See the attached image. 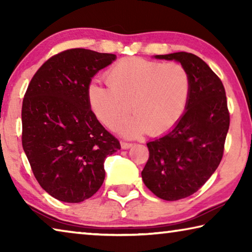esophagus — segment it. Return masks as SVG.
I'll list each match as a JSON object with an SVG mask.
<instances>
[{
  "label": "esophagus",
  "mask_w": 252,
  "mask_h": 252,
  "mask_svg": "<svg viewBox=\"0 0 252 252\" xmlns=\"http://www.w3.org/2000/svg\"><path fill=\"white\" fill-rule=\"evenodd\" d=\"M132 146H133V144H132V143H129V142H121V147H122V149H129V148H131Z\"/></svg>",
  "instance_id": "34e87169"
}]
</instances>
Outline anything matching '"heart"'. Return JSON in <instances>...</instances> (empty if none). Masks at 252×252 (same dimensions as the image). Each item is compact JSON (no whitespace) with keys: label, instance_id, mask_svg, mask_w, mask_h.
Returning <instances> with one entry per match:
<instances>
[{"label":"heart","instance_id":"obj_1","mask_svg":"<svg viewBox=\"0 0 252 252\" xmlns=\"http://www.w3.org/2000/svg\"><path fill=\"white\" fill-rule=\"evenodd\" d=\"M109 88L93 83L89 88L91 109L111 130L120 126L130 112L134 116L121 127L126 136L148 131L159 135L180 120L191 92L189 72L179 63H162L142 58H125L105 73Z\"/></svg>","mask_w":252,"mask_h":252}]
</instances>
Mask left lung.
Listing matches in <instances>:
<instances>
[{"label": "left lung", "mask_w": 252, "mask_h": 252, "mask_svg": "<svg viewBox=\"0 0 252 252\" xmlns=\"http://www.w3.org/2000/svg\"><path fill=\"white\" fill-rule=\"evenodd\" d=\"M155 58L180 62L191 80L185 113L171 131L147 143L149 159L141 172L151 192L176 201L197 192L218 168L230 116L223 84L203 60L188 52Z\"/></svg>", "instance_id": "1"}]
</instances>
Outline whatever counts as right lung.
<instances>
[{"label":"right lung","mask_w":252,"mask_h":252,"mask_svg":"<svg viewBox=\"0 0 252 252\" xmlns=\"http://www.w3.org/2000/svg\"><path fill=\"white\" fill-rule=\"evenodd\" d=\"M116 54L87 49L63 51L44 62L22 104V146L40 186L53 198L78 203L104 181V160L120 150L118 139L92 112V78Z\"/></svg>","instance_id":"add662e5"}]
</instances>
